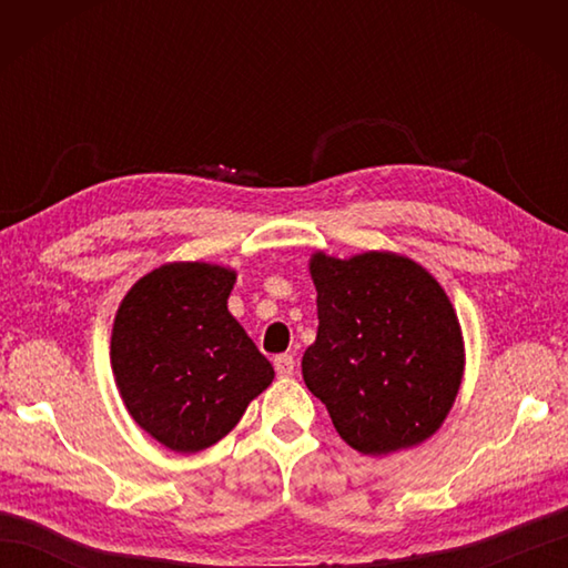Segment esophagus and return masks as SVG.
Here are the masks:
<instances>
[{"label":"esophagus","mask_w":568,"mask_h":568,"mask_svg":"<svg viewBox=\"0 0 568 568\" xmlns=\"http://www.w3.org/2000/svg\"><path fill=\"white\" fill-rule=\"evenodd\" d=\"M273 366L277 371V376L287 378V376H293V373H295V358L291 354H281V356L273 358Z\"/></svg>","instance_id":"esophagus-1"}]
</instances>
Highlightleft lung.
<instances>
[{
	"label": "left lung",
	"mask_w": 568,
	"mask_h": 568,
	"mask_svg": "<svg viewBox=\"0 0 568 568\" xmlns=\"http://www.w3.org/2000/svg\"><path fill=\"white\" fill-rule=\"evenodd\" d=\"M310 275L320 327L303 378L339 437L366 456L429 439L466 366L462 324L437 277L393 251L352 258L317 251Z\"/></svg>",
	"instance_id": "left-lung-1"
}]
</instances>
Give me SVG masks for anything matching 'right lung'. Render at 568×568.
<instances>
[{
  "label": "right lung",
  "instance_id": "right-lung-1",
  "mask_svg": "<svg viewBox=\"0 0 568 568\" xmlns=\"http://www.w3.org/2000/svg\"><path fill=\"white\" fill-rule=\"evenodd\" d=\"M236 271L173 261L131 285L112 327V373L131 419L178 454L236 427L275 371L226 307Z\"/></svg>",
  "mask_w": 568,
  "mask_h": 568
}]
</instances>
